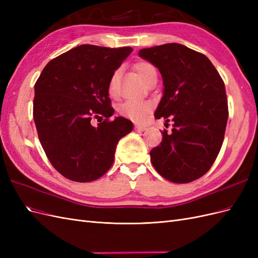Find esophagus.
Here are the masks:
<instances>
[{"instance_id": "1", "label": "esophagus", "mask_w": 258, "mask_h": 258, "mask_svg": "<svg viewBox=\"0 0 258 258\" xmlns=\"http://www.w3.org/2000/svg\"><path fill=\"white\" fill-rule=\"evenodd\" d=\"M135 129H136L137 131H139V132H142V131H145V130L147 129V127H145V126H141V124H136V126H135Z\"/></svg>"}]
</instances>
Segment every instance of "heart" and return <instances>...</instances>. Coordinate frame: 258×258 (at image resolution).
Here are the masks:
<instances>
[{"label": "heart", "mask_w": 258, "mask_h": 258, "mask_svg": "<svg viewBox=\"0 0 258 258\" xmlns=\"http://www.w3.org/2000/svg\"><path fill=\"white\" fill-rule=\"evenodd\" d=\"M136 70L143 82H145L150 74L156 72L155 67L151 64L150 62H139V63L136 64ZM117 79H118V72H115L111 77L110 85H108V89H110L111 93H115L116 91ZM150 108L151 105L147 102H143V101L139 100H128L120 106L119 113L122 116L135 121H142L145 118L147 112L150 111Z\"/></svg>", "instance_id": "1"}]
</instances>
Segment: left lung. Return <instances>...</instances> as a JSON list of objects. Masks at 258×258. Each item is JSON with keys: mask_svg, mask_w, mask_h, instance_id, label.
Wrapping results in <instances>:
<instances>
[{"mask_svg": "<svg viewBox=\"0 0 258 258\" xmlns=\"http://www.w3.org/2000/svg\"><path fill=\"white\" fill-rule=\"evenodd\" d=\"M139 56L162 76L165 88L155 118L173 121L170 134L161 132L151 161L170 182H192L212 167L224 141L228 119L224 82L207 56L181 44L143 48Z\"/></svg>", "mask_w": 258, "mask_h": 258, "instance_id": "8db88e82", "label": "left lung"}]
</instances>
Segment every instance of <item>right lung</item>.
I'll return each mask as SVG.
<instances>
[{"mask_svg": "<svg viewBox=\"0 0 258 258\" xmlns=\"http://www.w3.org/2000/svg\"><path fill=\"white\" fill-rule=\"evenodd\" d=\"M131 47L81 45L49 61L34 85L33 118L43 150L58 172L74 182H91L114 162L119 140L134 128L114 114L110 80ZM99 115L106 119L93 127Z\"/></svg>", "mask_w": 258, "mask_h": 258, "instance_id": "right-lung-1", "label": "right lung"}]
</instances>
